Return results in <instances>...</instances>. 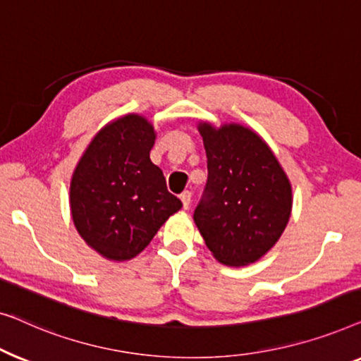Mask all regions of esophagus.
I'll use <instances>...</instances> for the list:
<instances>
[{
	"mask_svg": "<svg viewBox=\"0 0 361 361\" xmlns=\"http://www.w3.org/2000/svg\"><path fill=\"white\" fill-rule=\"evenodd\" d=\"M180 200L183 202V209H188L191 204V192L190 191H183L180 195Z\"/></svg>",
	"mask_w": 361,
	"mask_h": 361,
	"instance_id": "1",
	"label": "esophagus"
}]
</instances>
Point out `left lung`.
<instances>
[{
	"instance_id": "obj_1",
	"label": "left lung",
	"mask_w": 361,
	"mask_h": 361,
	"mask_svg": "<svg viewBox=\"0 0 361 361\" xmlns=\"http://www.w3.org/2000/svg\"><path fill=\"white\" fill-rule=\"evenodd\" d=\"M207 183L195 222L222 265L245 267L265 255L291 217V183L270 147L242 124H197Z\"/></svg>"
}]
</instances>
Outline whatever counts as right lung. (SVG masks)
<instances>
[{"mask_svg": "<svg viewBox=\"0 0 361 361\" xmlns=\"http://www.w3.org/2000/svg\"><path fill=\"white\" fill-rule=\"evenodd\" d=\"M155 129L144 116L106 124L78 160L70 181V211L81 238L113 262L139 255L165 221L181 209L152 164Z\"/></svg>", "mask_w": 361, "mask_h": 361, "instance_id": "obj_1", "label": "right lung"}]
</instances>
